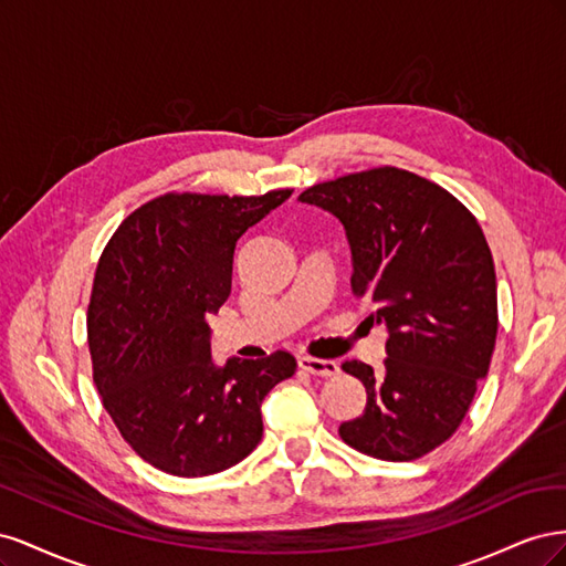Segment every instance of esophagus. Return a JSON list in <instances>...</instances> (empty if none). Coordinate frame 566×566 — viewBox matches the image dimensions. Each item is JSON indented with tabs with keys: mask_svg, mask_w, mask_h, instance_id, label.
<instances>
[{
	"mask_svg": "<svg viewBox=\"0 0 566 566\" xmlns=\"http://www.w3.org/2000/svg\"><path fill=\"white\" fill-rule=\"evenodd\" d=\"M300 368L318 375V378H333V375L339 373L337 361H331V358H314V356H300Z\"/></svg>",
	"mask_w": 566,
	"mask_h": 566,
	"instance_id": "obj_1",
	"label": "esophagus"
}]
</instances>
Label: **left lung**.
I'll return each mask as SVG.
<instances>
[{
	"instance_id": "obj_1",
	"label": "left lung",
	"mask_w": 566,
	"mask_h": 566,
	"mask_svg": "<svg viewBox=\"0 0 566 566\" xmlns=\"http://www.w3.org/2000/svg\"><path fill=\"white\" fill-rule=\"evenodd\" d=\"M302 202L335 214L352 248V290L378 304L385 373L345 361L366 387L364 416L339 437L366 455L403 462L434 451L465 418L499 333L489 243L447 188L399 167L323 181Z\"/></svg>"
}]
</instances>
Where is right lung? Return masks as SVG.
<instances>
[{"label": "right lung", "mask_w": 566, "mask_h": 566, "mask_svg": "<svg viewBox=\"0 0 566 566\" xmlns=\"http://www.w3.org/2000/svg\"><path fill=\"white\" fill-rule=\"evenodd\" d=\"M290 193H165L134 210L101 254L87 310L94 382L153 468L208 476L260 443L262 401L295 373V356H233L219 368L208 316L231 295L238 238Z\"/></svg>", "instance_id": "right-lung-1"}]
</instances>
